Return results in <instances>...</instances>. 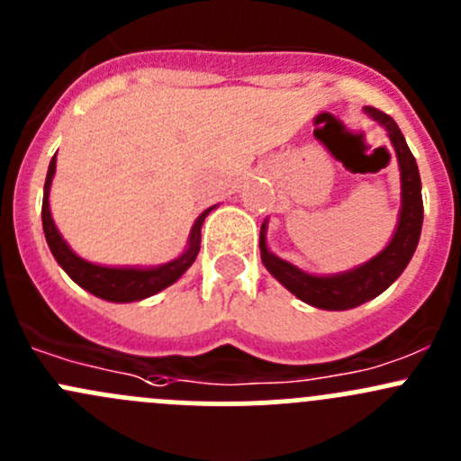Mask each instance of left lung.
I'll return each mask as SVG.
<instances>
[{
	"mask_svg": "<svg viewBox=\"0 0 461 461\" xmlns=\"http://www.w3.org/2000/svg\"><path fill=\"white\" fill-rule=\"evenodd\" d=\"M366 113L385 127L390 142L397 151L399 169H402V212H399L397 231L388 248L350 272L334 274V276H312V274L301 272L287 260H281L267 252L263 231H260V258L269 274L278 283H283L292 294L321 310H350L379 296L406 269L415 254L417 243H420L424 203H421V180L415 156L408 149L406 138L399 131L397 122L388 113L375 109V106H366Z\"/></svg>",
	"mask_w": 461,
	"mask_h": 461,
	"instance_id": "1",
	"label": "left lung"
}]
</instances>
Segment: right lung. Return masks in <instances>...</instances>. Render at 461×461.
Here are the masks:
<instances>
[{"mask_svg": "<svg viewBox=\"0 0 461 461\" xmlns=\"http://www.w3.org/2000/svg\"><path fill=\"white\" fill-rule=\"evenodd\" d=\"M55 174V156L49 165V174H46L44 183V201H41V225H44L46 243H49L50 252H53L55 260L62 265L64 272L73 278L80 287H85L91 294L100 296L104 301H113V303H129V301H140L147 296L156 294V292L165 290L171 283L178 281L189 265L194 263L201 249V227L204 222V216L212 212L213 207L204 209L194 222L192 234H189V248L183 257H178L171 263L160 265V267L151 269H136V267H102V265H93L88 260L76 257L71 252L64 239L59 236L58 227H55L53 218H50L49 209V189L50 180Z\"/></svg>", "mask_w": 461, "mask_h": 461, "instance_id": "1", "label": "right lung"}]
</instances>
